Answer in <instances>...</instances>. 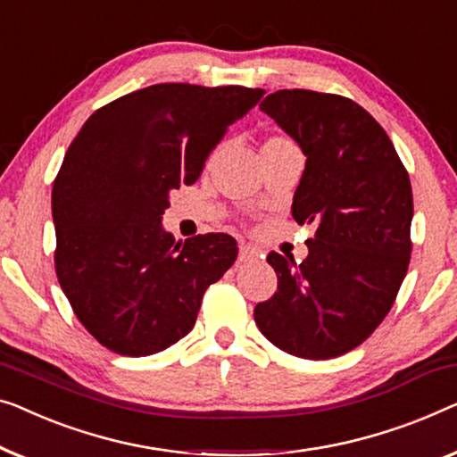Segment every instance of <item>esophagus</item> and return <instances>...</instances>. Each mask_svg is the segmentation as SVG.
<instances>
[{
    "label": "esophagus",
    "mask_w": 457,
    "mask_h": 457,
    "mask_svg": "<svg viewBox=\"0 0 457 457\" xmlns=\"http://www.w3.org/2000/svg\"><path fill=\"white\" fill-rule=\"evenodd\" d=\"M257 257H260V251H257L255 247H249V245H241L239 247V262L241 263L255 262Z\"/></svg>",
    "instance_id": "1"
}]
</instances>
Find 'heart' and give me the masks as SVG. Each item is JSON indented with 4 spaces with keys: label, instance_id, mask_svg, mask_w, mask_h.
I'll use <instances>...</instances> for the list:
<instances>
[{
    "label": "heart",
    "instance_id": "obj_1",
    "mask_svg": "<svg viewBox=\"0 0 457 457\" xmlns=\"http://www.w3.org/2000/svg\"><path fill=\"white\" fill-rule=\"evenodd\" d=\"M287 144H293L290 140H287V137H268L266 142H263V148H278V146H287Z\"/></svg>",
    "mask_w": 457,
    "mask_h": 457
}]
</instances>
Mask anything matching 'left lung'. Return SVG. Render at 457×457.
Returning <instances> with one entry per match:
<instances>
[{
  "mask_svg": "<svg viewBox=\"0 0 457 457\" xmlns=\"http://www.w3.org/2000/svg\"><path fill=\"white\" fill-rule=\"evenodd\" d=\"M260 109L307 156L293 216L317 228L301 263L268 255L278 290L257 303L255 323L284 353L334 359L365 342L394 305L412 251V187L392 140L350 98L278 90Z\"/></svg>",
  "mask_w": 457,
  "mask_h": 457,
  "instance_id": "left-lung-1",
  "label": "left lung"
}]
</instances>
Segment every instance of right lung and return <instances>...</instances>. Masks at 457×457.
<instances>
[{
  "label": "right lung",
  "mask_w": 457,
  "mask_h": 457,
  "mask_svg": "<svg viewBox=\"0 0 457 457\" xmlns=\"http://www.w3.org/2000/svg\"><path fill=\"white\" fill-rule=\"evenodd\" d=\"M266 95L245 86L154 84L104 104L53 183L55 270L82 326L123 356L169 348L237 260L230 235L185 243L162 228L169 195L202 175L228 125Z\"/></svg>",
  "instance_id": "right-lung-1"
}]
</instances>
